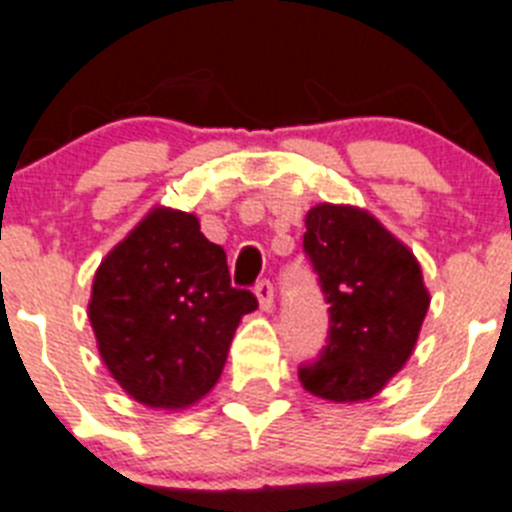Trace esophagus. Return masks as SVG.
Returning a JSON list of instances; mask_svg holds the SVG:
<instances>
[{
  "instance_id": "1",
  "label": "esophagus",
  "mask_w": 512,
  "mask_h": 512,
  "mask_svg": "<svg viewBox=\"0 0 512 512\" xmlns=\"http://www.w3.org/2000/svg\"><path fill=\"white\" fill-rule=\"evenodd\" d=\"M256 298H259L261 308H266V311H269V308L274 306V285H272V282H269V280L256 282Z\"/></svg>"
}]
</instances>
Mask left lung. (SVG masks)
I'll return each mask as SVG.
<instances>
[{
  "label": "left lung",
  "instance_id": "left-lung-1",
  "mask_svg": "<svg viewBox=\"0 0 512 512\" xmlns=\"http://www.w3.org/2000/svg\"><path fill=\"white\" fill-rule=\"evenodd\" d=\"M303 253L329 303L327 342L298 366L308 392L335 403L377 395L411 358L429 293L413 253L350 206L306 214Z\"/></svg>",
  "mask_w": 512,
  "mask_h": 512
}]
</instances>
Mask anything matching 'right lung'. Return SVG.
<instances>
[{"label": "right lung", "instance_id": "right-lung-1", "mask_svg": "<svg viewBox=\"0 0 512 512\" xmlns=\"http://www.w3.org/2000/svg\"><path fill=\"white\" fill-rule=\"evenodd\" d=\"M256 306L193 214L156 209L101 261L88 319L122 390L185 408L217 384L240 316Z\"/></svg>", "mask_w": 512, "mask_h": 512}]
</instances>
